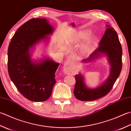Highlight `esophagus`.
<instances>
[{
  "label": "esophagus",
  "instance_id": "34e87169",
  "mask_svg": "<svg viewBox=\"0 0 131 131\" xmlns=\"http://www.w3.org/2000/svg\"><path fill=\"white\" fill-rule=\"evenodd\" d=\"M71 65H72V62H71V60H68L66 61L65 63H64L63 67V70L64 73L66 74H69L70 73L71 71Z\"/></svg>",
  "mask_w": 131,
  "mask_h": 131
}]
</instances>
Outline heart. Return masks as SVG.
<instances>
[{
	"label": "heart",
	"instance_id": "b5f03b06",
	"mask_svg": "<svg viewBox=\"0 0 131 131\" xmlns=\"http://www.w3.org/2000/svg\"><path fill=\"white\" fill-rule=\"evenodd\" d=\"M91 33V30L89 29L82 30L74 34L71 38V41L75 44H78L86 39L80 47V52L82 54L88 55L93 52L98 42V37L95 35L90 36Z\"/></svg>",
	"mask_w": 131,
	"mask_h": 131
}]
</instances>
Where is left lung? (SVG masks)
<instances>
[{"mask_svg": "<svg viewBox=\"0 0 131 131\" xmlns=\"http://www.w3.org/2000/svg\"><path fill=\"white\" fill-rule=\"evenodd\" d=\"M106 27L98 48L82 62H91L102 56H106L110 65V75L103 83L94 89L89 88L86 86L83 76L80 73L75 75L76 82L74 94L75 98L80 101H94L106 95L111 90L121 72L122 48L118 36L113 28L108 25H106Z\"/></svg>", "mask_w": 131, "mask_h": 131, "instance_id": "left-lung-1", "label": "left lung"}]
</instances>
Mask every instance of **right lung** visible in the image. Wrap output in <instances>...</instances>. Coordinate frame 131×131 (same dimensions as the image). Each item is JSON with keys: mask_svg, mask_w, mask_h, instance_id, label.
Segmentation results:
<instances>
[{"mask_svg": "<svg viewBox=\"0 0 131 131\" xmlns=\"http://www.w3.org/2000/svg\"><path fill=\"white\" fill-rule=\"evenodd\" d=\"M53 27L46 19L34 18L19 28L8 49V71L10 79L25 98L43 102L50 96L56 83L59 63L44 57L32 59V50L40 41L48 42Z\"/></svg>", "mask_w": 131, "mask_h": 131, "instance_id": "obj_1", "label": "right lung"}]
</instances>
